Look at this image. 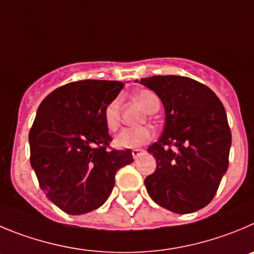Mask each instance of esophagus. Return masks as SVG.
<instances>
[{
    "label": "esophagus",
    "instance_id": "esophagus-1",
    "mask_svg": "<svg viewBox=\"0 0 254 254\" xmlns=\"http://www.w3.org/2000/svg\"><path fill=\"white\" fill-rule=\"evenodd\" d=\"M141 153H143V150H141V149H134V150H131L132 158H134V159H138V156L140 155Z\"/></svg>",
    "mask_w": 254,
    "mask_h": 254
}]
</instances>
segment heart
I'll use <instances>...</instances> for the list:
<instances>
[{"instance_id":"heart-1","label":"heart","mask_w":254,"mask_h":254,"mask_svg":"<svg viewBox=\"0 0 254 254\" xmlns=\"http://www.w3.org/2000/svg\"><path fill=\"white\" fill-rule=\"evenodd\" d=\"M136 99L143 104L148 113H155L160 108L159 98L150 90H140L136 92ZM120 105L119 96L111 99L104 108V122L106 127L115 131L120 125ZM153 139V131L146 127H125L115 136V145L122 149L139 148Z\"/></svg>"}]
</instances>
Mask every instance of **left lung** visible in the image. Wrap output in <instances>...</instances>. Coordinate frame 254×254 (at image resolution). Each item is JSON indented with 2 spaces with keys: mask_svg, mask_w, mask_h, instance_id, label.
<instances>
[{
  "mask_svg": "<svg viewBox=\"0 0 254 254\" xmlns=\"http://www.w3.org/2000/svg\"><path fill=\"white\" fill-rule=\"evenodd\" d=\"M165 109L162 136L148 151L156 169L145 178L156 204L179 214L212 202L229 164L232 134L223 104L202 82L167 75L140 80Z\"/></svg>",
  "mask_w": 254,
  "mask_h": 254,
  "instance_id": "1",
  "label": "left lung"
}]
</instances>
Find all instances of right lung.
Here are the masks:
<instances>
[{"mask_svg":"<svg viewBox=\"0 0 254 254\" xmlns=\"http://www.w3.org/2000/svg\"><path fill=\"white\" fill-rule=\"evenodd\" d=\"M124 84L81 80L50 92L30 129V163L40 188L67 214L92 212L106 202L120 168L134 162L130 149L115 150L104 108Z\"/></svg>","mask_w":254,"mask_h":254,"instance_id":"1","label":"right lung"}]
</instances>
